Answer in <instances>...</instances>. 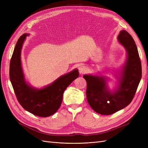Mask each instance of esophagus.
<instances>
[{"mask_svg": "<svg viewBox=\"0 0 148 148\" xmlns=\"http://www.w3.org/2000/svg\"><path fill=\"white\" fill-rule=\"evenodd\" d=\"M88 71V69L86 66H85L84 65H82L79 66V72L80 74H83L85 73Z\"/></svg>", "mask_w": 148, "mask_h": 148, "instance_id": "1", "label": "esophagus"}]
</instances>
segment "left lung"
Masks as SVG:
<instances>
[{
  "label": "left lung",
  "instance_id": "obj_1",
  "mask_svg": "<svg viewBox=\"0 0 148 148\" xmlns=\"http://www.w3.org/2000/svg\"><path fill=\"white\" fill-rule=\"evenodd\" d=\"M118 41L126 50L123 65L115 77L117 86L113 91L107 84L109 78L103 75H84L87 83L86 97L89 106L96 112L111 115L127 107L133 99L142 75L141 64L135 41L127 31L122 30Z\"/></svg>",
  "mask_w": 148,
  "mask_h": 148
}]
</instances>
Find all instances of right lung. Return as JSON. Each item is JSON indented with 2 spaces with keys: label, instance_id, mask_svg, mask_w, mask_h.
Here are the masks:
<instances>
[{
  "label": "right lung",
  "instance_id": "right-lung-1",
  "mask_svg": "<svg viewBox=\"0 0 148 148\" xmlns=\"http://www.w3.org/2000/svg\"><path fill=\"white\" fill-rule=\"evenodd\" d=\"M28 36L29 34H23L16 42L10 64V79L20 105L33 115L47 117L59 109L64 92L78 77V70L76 69L60 76L51 84L42 88L31 86L26 81L21 61L22 47Z\"/></svg>",
  "mask_w": 148,
  "mask_h": 148
}]
</instances>
